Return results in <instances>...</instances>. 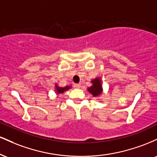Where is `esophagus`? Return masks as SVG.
<instances>
[{
    "label": "esophagus",
    "mask_w": 157,
    "mask_h": 157,
    "mask_svg": "<svg viewBox=\"0 0 157 157\" xmlns=\"http://www.w3.org/2000/svg\"><path fill=\"white\" fill-rule=\"evenodd\" d=\"M74 86H75V88H76V89H80V84H75L74 85Z\"/></svg>",
    "instance_id": "esophagus-1"
}]
</instances>
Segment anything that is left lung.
Here are the masks:
<instances>
[{
    "label": "left lung",
    "mask_w": 157,
    "mask_h": 157,
    "mask_svg": "<svg viewBox=\"0 0 157 157\" xmlns=\"http://www.w3.org/2000/svg\"><path fill=\"white\" fill-rule=\"evenodd\" d=\"M91 82H92L93 85L91 87H89L88 90L94 97L98 96L99 94L102 93V86L101 82H100V80L99 78H97L91 81Z\"/></svg>",
    "instance_id": "obj_1"
}]
</instances>
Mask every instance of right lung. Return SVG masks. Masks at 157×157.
<instances>
[{"label":"right lung","instance_id":"1","mask_svg":"<svg viewBox=\"0 0 157 157\" xmlns=\"http://www.w3.org/2000/svg\"><path fill=\"white\" fill-rule=\"evenodd\" d=\"M69 86H66L65 88H60V87H58L57 86H56V90H57V92L58 94L60 93H63V91H66V90H67L69 89Z\"/></svg>","mask_w":157,"mask_h":157}]
</instances>
